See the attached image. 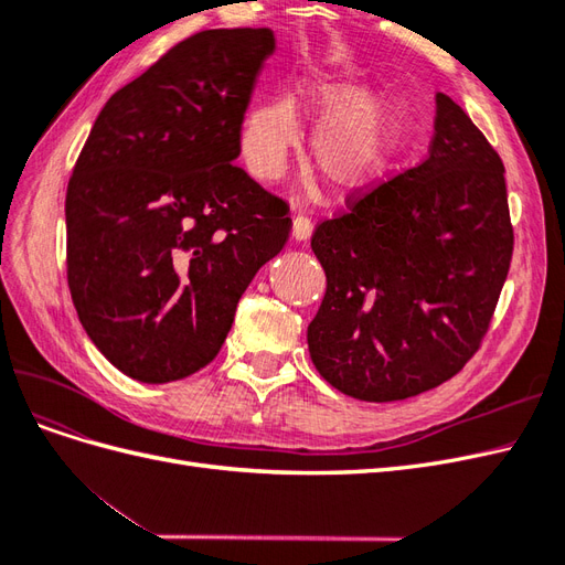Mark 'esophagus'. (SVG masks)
I'll use <instances>...</instances> for the list:
<instances>
[{
	"label": "esophagus",
	"instance_id": "34e87169",
	"mask_svg": "<svg viewBox=\"0 0 565 565\" xmlns=\"http://www.w3.org/2000/svg\"><path fill=\"white\" fill-rule=\"evenodd\" d=\"M311 231H313V221L309 218V214L299 212V214L295 216V224H292V237H295V241L303 243V241H309Z\"/></svg>",
	"mask_w": 565,
	"mask_h": 565
}]
</instances>
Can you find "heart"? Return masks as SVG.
<instances>
[{
  "mask_svg": "<svg viewBox=\"0 0 565 565\" xmlns=\"http://www.w3.org/2000/svg\"><path fill=\"white\" fill-rule=\"evenodd\" d=\"M299 108L309 117H324L313 136V158L337 191H363L386 174L401 139L396 108L370 98L361 84L322 77L303 84ZM297 141L299 117L289 98L264 100L247 113L241 146L254 177H278Z\"/></svg>",
  "mask_w": 565,
  "mask_h": 565,
  "instance_id": "obj_1",
  "label": "heart"
}]
</instances>
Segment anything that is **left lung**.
Returning a JSON list of instances; mask_svg holds the SVG:
<instances>
[{"instance_id":"1","label":"left lung","mask_w":565,"mask_h":565,"mask_svg":"<svg viewBox=\"0 0 565 565\" xmlns=\"http://www.w3.org/2000/svg\"><path fill=\"white\" fill-rule=\"evenodd\" d=\"M311 247L328 278L309 324L324 382L370 403L429 391L481 349L507 280L514 228L502 158L438 92L426 158L349 195Z\"/></svg>"}]
</instances>
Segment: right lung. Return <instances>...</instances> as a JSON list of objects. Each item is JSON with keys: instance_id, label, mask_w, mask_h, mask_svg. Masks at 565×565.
<instances>
[{"instance_id": "add662e5", "label": "right lung", "mask_w": 565, "mask_h": 565, "mask_svg": "<svg viewBox=\"0 0 565 565\" xmlns=\"http://www.w3.org/2000/svg\"><path fill=\"white\" fill-rule=\"evenodd\" d=\"M268 28L202 30L98 113L67 181V287L96 349L143 384L212 363L292 231L235 158Z\"/></svg>"}]
</instances>
